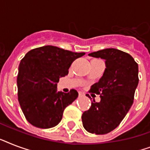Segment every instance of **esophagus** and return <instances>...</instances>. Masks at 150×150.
<instances>
[{"mask_svg":"<svg viewBox=\"0 0 150 150\" xmlns=\"http://www.w3.org/2000/svg\"><path fill=\"white\" fill-rule=\"evenodd\" d=\"M79 96H84V93H82V92H79Z\"/></svg>","mask_w":150,"mask_h":150,"instance_id":"1","label":"esophagus"}]
</instances>
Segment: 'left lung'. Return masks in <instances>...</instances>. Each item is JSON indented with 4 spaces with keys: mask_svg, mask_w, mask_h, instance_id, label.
<instances>
[{
    "mask_svg": "<svg viewBox=\"0 0 150 150\" xmlns=\"http://www.w3.org/2000/svg\"><path fill=\"white\" fill-rule=\"evenodd\" d=\"M89 56L104 59L106 68L90 89L100 94V101H92L90 108L82 114V125L89 132L103 135L115 129L132 107L139 84V66L130 54L114 48ZM87 96L91 98L89 94Z\"/></svg>",
    "mask_w": 150,
    "mask_h": 150,
    "instance_id": "left-lung-1",
    "label": "left lung"
}]
</instances>
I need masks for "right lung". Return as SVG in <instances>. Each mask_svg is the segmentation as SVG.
I'll return each instance as SVG.
<instances>
[{
	"label": "right lung",
	"instance_id": "right-lung-1",
	"mask_svg": "<svg viewBox=\"0 0 150 150\" xmlns=\"http://www.w3.org/2000/svg\"><path fill=\"white\" fill-rule=\"evenodd\" d=\"M75 53L54 46H44L27 53L18 66V97L25 118L35 127L50 128L61 121L64 110L79 96L71 89L57 91L59 79L68 74Z\"/></svg>",
	"mask_w": 150,
	"mask_h": 150
}]
</instances>
